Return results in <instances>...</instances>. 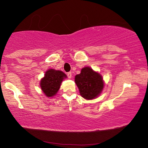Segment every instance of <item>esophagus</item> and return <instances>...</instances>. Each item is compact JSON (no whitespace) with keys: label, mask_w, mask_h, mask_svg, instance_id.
Returning <instances> with one entry per match:
<instances>
[{"label":"esophagus","mask_w":148,"mask_h":148,"mask_svg":"<svg viewBox=\"0 0 148 148\" xmlns=\"http://www.w3.org/2000/svg\"><path fill=\"white\" fill-rule=\"evenodd\" d=\"M67 77H68V78H69V79H71V77H72V74H71V72H69V73H67Z\"/></svg>","instance_id":"1"}]
</instances>
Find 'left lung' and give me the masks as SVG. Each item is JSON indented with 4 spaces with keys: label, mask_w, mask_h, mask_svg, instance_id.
Here are the masks:
<instances>
[{
    "label": "left lung",
    "mask_w": 148,
    "mask_h": 148,
    "mask_svg": "<svg viewBox=\"0 0 148 148\" xmlns=\"http://www.w3.org/2000/svg\"><path fill=\"white\" fill-rule=\"evenodd\" d=\"M80 95L85 99H93L99 96L104 87L101 75L89 67L83 68L75 77Z\"/></svg>",
    "instance_id": "1"
}]
</instances>
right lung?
I'll list each match as a JSON object with an SVG mask.
<instances>
[{"instance_id": "obj_1", "label": "right lung", "mask_w": 148, "mask_h": 148, "mask_svg": "<svg viewBox=\"0 0 148 148\" xmlns=\"http://www.w3.org/2000/svg\"><path fill=\"white\" fill-rule=\"evenodd\" d=\"M65 78H67V75L61 71L49 69L40 80V88L46 96L53 97L58 92L61 82Z\"/></svg>"}]
</instances>
